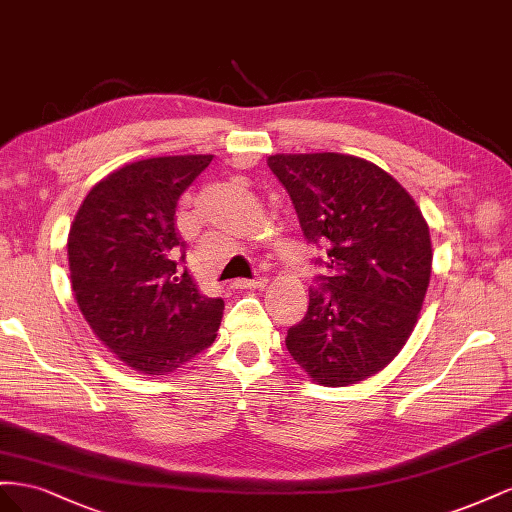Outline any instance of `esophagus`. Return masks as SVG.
Listing matches in <instances>:
<instances>
[{"label":"esophagus","mask_w":512,"mask_h":512,"mask_svg":"<svg viewBox=\"0 0 512 512\" xmlns=\"http://www.w3.org/2000/svg\"><path fill=\"white\" fill-rule=\"evenodd\" d=\"M268 285L266 276H261V279H238L233 281V287L236 289H264Z\"/></svg>","instance_id":"34e87169"}]
</instances>
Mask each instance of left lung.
Returning <instances> with one entry per match:
<instances>
[{"label":"left lung","instance_id":"obj_1","mask_svg":"<svg viewBox=\"0 0 512 512\" xmlns=\"http://www.w3.org/2000/svg\"><path fill=\"white\" fill-rule=\"evenodd\" d=\"M304 236L324 244L326 285L285 345L315 384L352 386L386 369L412 337L431 281L429 225L414 197L371 160L274 154Z\"/></svg>","mask_w":512,"mask_h":512}]
</instances>
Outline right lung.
Wrapping results in <instances>:
<instances>
[{
	"instance_id": "1",
	"label": "right lung",
	"mask_w": 512,
	"mask_h": 512,
	"mask_svg": "<svg viewBox=\"0 0 512 512\" xmlns=\"http://www.w3.org/2000/svg\"><path fill=\"white\" fill-rule=\"evenodd\" d=\"M212 154L154 156L105 175L68 233L75 300L96 339L126 367L167 375L208 349L225 302L201 294L180 266V195Z\"/></svg>"
}]
</instances>
